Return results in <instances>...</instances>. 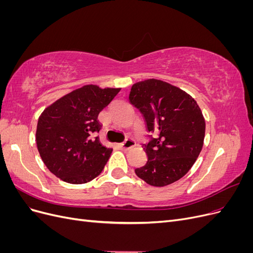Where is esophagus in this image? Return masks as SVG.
Instances as JSON below:
<instances>
[{
  "label": "esophagus",
  "instance_id": "esophagus-1",
  "mask_svg": "<svg viewBox=\"0 0 253 253\" xmlns=\"http://www.w3.org/2000/svg\"><path fill=\"white\" fill-rule=\"evenodd\" d=\"M135 145V141L131 138H126L124 142L119 144V147L122 149V150H128L131 149L132 147H134Z\"/></svg>",
  "mask_w": 253,
  "mask_h": 253
}]
</instances>
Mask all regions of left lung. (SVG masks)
<instances>
[{
  "mask_svg": "<svg viewBox=\"0 0 253 253\" xmlns=\"http://www.w3.org/2000/svg\"><path fill=\"white\" fill-rule=\"evenodd\" d=\"M128 99L154 134L142 144L148 162L136 175L154 187L180 179L203 149L206 122L200 106L186 91L157 79L133 84Z\"/></svg>",
  "mask_w": 253,
  "mask_h": 253,
  "instance_id": "left-lung-1",
  "label": "left lung"
}]
</instances>
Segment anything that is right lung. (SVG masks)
I'll use <instances>...</instances> for the list:
<instances>
[{
  "label": "right lung",
  "instance_id": "1",
  "mask_svg": "<svg viewBox=\"0 0 253 253\" xmlns=\"http://www.w3.org/2000/svg\"><path fill=\"white\" fill-rule=\"evenodd\" d=\"M120 88L84 85L47 106L38 120L36 141L47 169L65 182L80 185L100 174L112 149L101 144L98 115Z\"/></svg>",
  "mask_w": 253,
  "mask_h": 253
}]
</instances>
